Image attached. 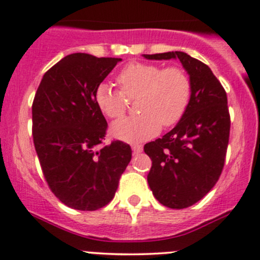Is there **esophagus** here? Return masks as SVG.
Wrapping results in <instances>:
<instances>
[{"label": "esophagus", "mask_w": 260, "mask_h": 260, "mask_svg": "<svg viewBox=\"0 0 260 260\" xmlns=\"http://www.w3.org/2000/svg\"><path fill=\"white\" fill-rule=\"evenodd\" d=\"M131 149H133V152L134 153H140L142 151V149H144V147H142V145L134 144V145H131Z\"/></svg>", "instance_id": "34e87169"}]
</instances>
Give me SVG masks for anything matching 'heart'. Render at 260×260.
Returning a JSON list of instances; mask_svg holds the SVG:
<instances>
[{
  "label": "heart",
  "mask_w": 260,
  "mask_h": 260,
  "mask_svg": "<svg viewBox=\"0 0 260 260\" xmlns=\"http://www.w3.org/2000/svg\"><path fill=\"white\" fill-rule=\"evenodd\" d=\"M119 90L107 83L96 86L95 104L109 119H119L127 109V100L135 99L140 114L114 122L111 134L127 142L153 138L164 127L174 126L185 115L191 100L192 85L188 75L180 67L156 63L131 62L116 75Z\"/></svg>",
  "instance_id": "1"
}]
</instances>
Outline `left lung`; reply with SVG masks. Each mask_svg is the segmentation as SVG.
Segmentation results:
<instances>
[{"mask_svg": "<svg viewBox=\"0 0 260 260\" xmlns=\"http://www.w3.org/2000/svg\"><path fill=\"white\" fill-rule=\"evenodd\" d=\"M144 57L177 58L191 80V100L182 119L162 138L144 146L152 161L147 182L153 196L169 208H187L205 197L222 174L231 130L227 94L211 68L187 53Z\"/></svg>", "mask_w": 260, "mask_h": 260, "instance_id": "8db88e82", "label": "left lung"}]
</instances>
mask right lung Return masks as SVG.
<instances>
[{
	"instance_id": "add662e5",
	"label": "right lung",
	"mask_w": 260,
	"mask_h": 260,
	"mask_svg": "<svg viewBox=\"0 0 260 260\" xmlns=\"http://www.w3.org/2000/svg\"><path fill=\"white\" fill-rule=\"evenodd\" d=\"M73 53L46 72L32 104V135L42 172L68 207L95 211L114 198L131 160L130 145L102 146L108 122L95 104L96 86L120 62Z\"/></svg>"
}]
</instances>
